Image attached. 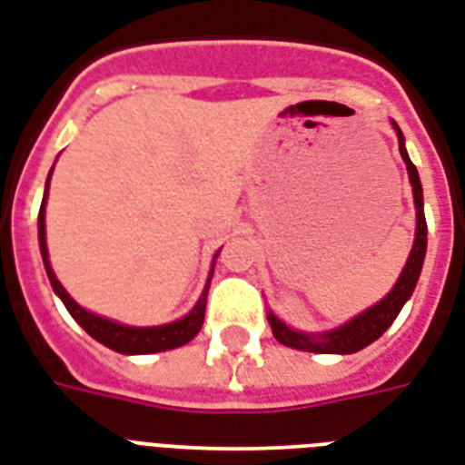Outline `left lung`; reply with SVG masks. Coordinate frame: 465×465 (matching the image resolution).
Segmentation results:
<instances>
[{"label": "left lung", "instance_id": "obj_1", "mask_svg": "<svg viewBox=\"0 0 465 465\" xmlns=\"http://www.w3.org/2000/svg\"><path fill=\"white\" fill-rule=\"evenodd\" d=\"M399 135V153H401V160L407 163L409 170V182H411V189H414V206H416V239L414 249L409 253L407 266L401 271L397 285L391 288L387 298H381L377 305H372L370 311H364L362 315L352 318L342 328L332 330V332H322V335H305V332H298V330H291L285 322L268 312V322H271V330H273V338L281 342V345L295 347V350H305V352H320V355H352L357 350H362L370 342H374L377 338H381V332L390 328L394 318L401 311V305L409 301V295L414 293L416 281H419V273H421V266H424L426 256V216H424V192H421V182H419V172L409 160L407 150H404V135L399 125H394Z\"/></svg>", "mask_w": 465, "mask_h": 465}]
</instances>
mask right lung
Instances as JSON below:
<instances>
[{
    "instance_id": "obj_1",
    "label": "right lung",
    "mask_w": 465,
    "mask_h": 465,
    "mask_svg": "<svg viewBox=\"0 0 465 465\" xmlns=\"http://www.w3.org/2000/svg\"><path fill=\"white\" fill-rule=\"evenodd\" d=\"M51 177V174H49ZM49 192V189H46ZM44 206H46V194H44V202H41L39 209V246L41 256H44V266H46V276L51 281V288L56 291L58 298L64 301V305L68 308V312L74 315V320L81 325V328L95 338L98 342H103L110 350L115 352H123V355H150V352H163V350H172V347H180L184 342L197 335L202 330V322H204L206 312V293H209V283H212V276L206 281L204 291H202V298L192 308L189 315H184L177 322H170V325H160V328H130V325H120V322H113V320H105L101 315H93V312L84 311L78 302L66 293V288L58 283V278L54 276L49 263V251H46V226H44ZM214 273V268H212Z\"/></svg>"
}]
</instances>
